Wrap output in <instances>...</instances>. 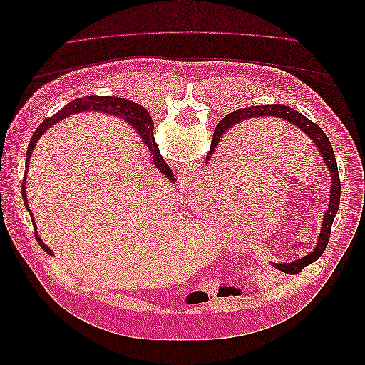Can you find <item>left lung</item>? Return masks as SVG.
Segmentation results:
<instances>
[{"label": "left lung", "mask_w": 365, "mask_h": 365, "mask_svg": "<svg viewBox=\"0 0 365 365\" xmlns=\"http://www.w3.org/2000/svg\"><path fill=\"white\" fill-rule=\"evenodd\" d=\"M256 117H275L280 120H286L297 126L298 129H302L304 134L311 138L315 146L318 148L319 153L323 155V160L327 165V169L330 172V178H332V185H330V201H329V208L326 210L324 217H323V224H322V233L318 236V244L315 250L311 254H306L304 257L294 260L291 263H271L274 268L280 269L284 274H291L295 275L298 272H302L303 268H306L307 264L314 263L322 257V254L324 252L327 242L330 237V230H332L334 219L338 213V207H339V195H341V182H339V176H338V165L335 160V153L332 149V145L324 134V130L315 125L314 121L306 118L303 114H300L295 109L286 106V105H260V106H250V108H242L237 109V111L230 113L225 115L222 120L219 121V125L215 129L213 140H212V148H210V152L207 155V161L210 160V155L215 152L217 143L222 138L227 130L231 128H235L240 123H244L247 120L256 118Z\"/></svg>", "instance_id": "obj_1"}]
</instances>
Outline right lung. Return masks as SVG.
<instances>
[{
    "label": "right lung",
    "instance_id": "obj_1",
    "mask_svg": "<svg viewBox=\"0 0 365 365\" xmlns=\"http://www.w3.org/2000/svg\"><path fill=\"white\" fill-rule=\"evenodd\" d=\"M82 111H101V113H106V114H111V115H117L120 118H123L125 121L134 128L140 137L143 138V143H145L148 150H149V155L152 158V164L155 165V168L168 178L169 181H175L173 180V173L169 169V165L165 164V161L163 160L158 145L155 143V138H153V123H152V118L149 115V113L146 111L145 108L138 103H134L130 101H126V98H121V97H109V96H88V97H81V98H76V101L70 102L67 106H63L59 111L46 118L39 125V128L36 129L35 135L31 137L30 143H29V148H27V155H26V173H24V180H23V200H24V205L29 210L30 217L33 220L31 212L27 204V192H26V181H27V170H29V163H30V157H31V152L35 149L36 143L39 140V137L46 132L48 128H51L53 125H56L58 121H61L62 118H67L73 114L77 113H82ZM33 227H36L35 220H33ZM35 237L38 240V244L41 245V248L47 252H51V250L43 245V242L41 240V237L38 236V231L35 230Z\"/></svg>",
    "mask_w": 365,
    "mask_h": 365
}]
</instances>
